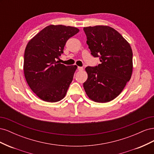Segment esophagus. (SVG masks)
I'll use <instances>...</instances> for the list:
<instances>
[{
	"mask_svg": "<svg viewBox=\"0 0 154 154\" xmlns=\"http://www.w3.org/2000/svg\"><path fill=\"white\" fill-rule=\"evenodd\" d=\"M78 70L80 71H82L83 70V68L82 67H78Z\"/></svg>",
	"mask_w": 154,
	"mask_h": 154,
	"instance_id": "obj_1",
	"label": "esophagus"
}]
</instances>
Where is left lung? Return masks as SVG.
Masks as SVG:
<instances>
[{"label":"left lung","mask_w":154,"mask_h":154,"mask_svg":"<svg viewBox=\"0 0 154 154\" xmlns=\"http://www.w3.org/2000/svg\"><path fill=\"white\" fill-rule=\"evenodd\" d=\"M87 44L101 63L88 66V78L83 87L90 99L106 103L117 97L132 76V51L128 42L112 27L96 26L83 28Z\"/></svg>","instance_id":"1"}]
</instances>
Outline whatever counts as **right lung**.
<instances>
[{
	"label": "right lung",
	"mask_w": 154,
	"mask_h": 154,
	"mask_svg": "<svg viewBox=\"0 0 154 154\" xmlns=\"http://www.w3.org/2000/svg\"><path fill=\"white\" fill-rule=\"evenodd\" d=\"M79 32L76 27L50 25L27 44L24 71L27 84L41 100L57 102L66 96L76 66H65L56 61L63 53L67 41Z\"/></svg>",
	"instance_id": "add662e5"
}]
</instances>
